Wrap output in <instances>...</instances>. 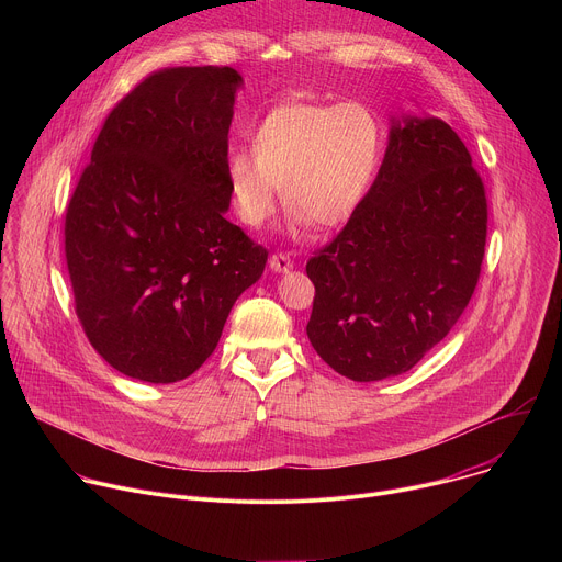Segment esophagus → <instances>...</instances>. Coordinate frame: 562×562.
Here are the masks:
<instances>
[{
  "instance_id": "esophagus-1",
  "label": "esophagus",
  "mask_w": 562,
  "mask_h": 562,
  "mask_svg": "<svg viewBox=\"0 0 562 562\" xmlns=\"http://www.w3.org/2000/svg\"><path fill=\"white\" fill-rule=\"evenodd\" d=\"M269 267L276 271V273H286L293 269V260L289 258V254H273L271 260H269Z\"/></svg>"
}]
</instances>
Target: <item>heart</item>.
I'll return each instance as SVG.
<instances>
[{
  "instance_id": "b5f03b06",
  "label": "heart",
  "mask_w": 562,
  "mask_h": 562,
  "mask_svg": "<svg viewBox=\"0 0 562 562\" xmlns=\"http://www.w3.org/2000/svg\"><path fill=\"white\" fill-rule=\"evenodd\" d=\"M254 155H226L224 178L237 217L262 226L282 202L295 222L347 224L360 209L382 155V126L360 102H284L251 133Z\"/></svg>"
}]
</instances>
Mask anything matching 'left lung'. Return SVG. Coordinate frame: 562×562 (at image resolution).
Wrapping results in <instances>:
<instances>
[{"label": "left lung", "mask_w": 562, "mask_h": 562, "mask_svg": "<svg viewBox=\"0 0 562 562\" xmlns=\"http://www.w3.org/2000/svg\"><path fill=\"white\" fill-rule=\"evenodd\" d=\"M485 243V184L456 131L438 117L393 122L360 209L306 262L313 349L356 382L409 371L467 308Z\"/></svg>", "instance_id": "left-lung-1"}]
</instances>
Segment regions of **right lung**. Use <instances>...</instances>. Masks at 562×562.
<instances>
[{"label":"right lung","mask_w":562,"mask_h":562,"mask_svg":"<svg viewBox=\"0 0 562 562\" xmlns=\"http://www.w3.org/2000/svg\"><path fill=\"white\" fill-rule=\"evenodd\" d=\"M231 66L146 75L106 115L66 204L75 313L120 373L169 384L215 351L231 306L269 251L224 217Z\"/></svg>","instance_id":"1"}]
</instances>
